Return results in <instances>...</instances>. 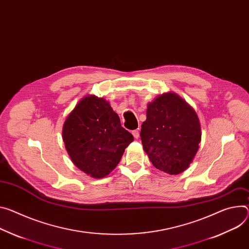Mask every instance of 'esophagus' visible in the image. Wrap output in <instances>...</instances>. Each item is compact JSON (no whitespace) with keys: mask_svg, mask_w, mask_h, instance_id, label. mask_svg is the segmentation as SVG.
I'll list each match as a JSON object with an SVG mask.
<instances>
[{"mask_svg":"<svg viewBox=\"0 0 249 249\" xmlns=\"http://www.w3.org/2000/svg\"><path fill=\"white\" fill-rule=\"evenodd\" d=\"M132 134H133V136H134L135 139H137V138L139 137V135H140L139 130H133V131H132Z\"/></svg>","mask_w":249,"mask_h":249,"instance_id":"esophagus-1","label":"esophagus"}]
</instances>
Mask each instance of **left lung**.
<instances>
[{
  "instance_id": "left-lung-1",
  "label": "left lung",
  "mask_w": 249,
  "mask_h": 249,
  "mask_svg": "<svg viewBox=\"0 0 249 249\" xmlns=\"http://www.w3.org/2000/svg\"><path fill=\"white\" fill-rule=\"evenodd\" d=\"M146 114L140 136L150 161L169 175L184 172L201 138L196 113L177 94L165 93L148 104Z\"/></svg>"
}]
</instances>
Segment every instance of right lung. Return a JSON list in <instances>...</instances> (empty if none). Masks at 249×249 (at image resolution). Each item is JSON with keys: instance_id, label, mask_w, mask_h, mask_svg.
Segmentation results:
<instances>
[{"instance_id": "right-lung-1", "label": "right lung", "mask_w": 249, "mask_h": 249, "mask_svg": "<svg viewBox=\"0 0 249 249\" xmlns=\"http://www.w3.org/2000/svg\"><path fill=\"white\" fill-rule=\"evenodd\" d=\"M62 139L73 164L96 178L114 170L134 141L110 104L94 95L81 99L67 116Z\"/></svg>"}]
</instances>
